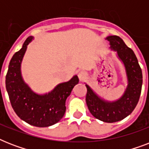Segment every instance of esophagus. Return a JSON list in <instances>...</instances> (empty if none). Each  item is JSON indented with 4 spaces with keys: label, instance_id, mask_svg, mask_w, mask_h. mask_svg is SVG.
I'll return each instance as SVG.
<instances>
[{
    "label": "esophagus",
    "instance_id": "obj_1",
    "mask_svg": "<svg viewBox=\"0 0 149 149\" xmlns=\"http://www.w3.org/2000/svg\"><path fill=\"white\" fill-rule=\"evenodd\" d=\"M78 77H79V79L80 81H84V79H86V78L87 77V74L86 73V72H84V71H80L78 73Z\"/></svg>",
    "mask_w": 149,
    "mask_h": 149
}]
</instances>
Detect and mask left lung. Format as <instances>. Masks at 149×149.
<instances>
[{"instance_id": "obj_1", "label": "left lung", "mask_w": 149, "mask_h": 149, "mask_svg": "<svg viewBox=\"0 0 149 149\" xmlns=\"http://www.w3.org/2000/svg\"><path fill=\"white\" fill-rule=\"evenodd\" d=\"M111 48L118 52L119 58L125 64L128 86L125 94L115 102L104 101L100 99L88 85L86 102L91 114L104 122L113 123L122 120L134 111L140 98L142 86V72L134 52L125 45L118 36H108Z\"/></svg>"}]
</instances>
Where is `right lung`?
<instances>
[{
  "label": "right lung",
  "mask_w": 149,
  "mask_h": 149,
  "mask_svg": "<svg viewBox=\"0 0 149 149\" xmlns=\"http://www.w3.org/2000/svg\"><path fill=\"white\" fill-rule=\"evenodd\" d=\"M32 39L29 37L21 49L15 52L9 63L6 75V89L14 111L22 120L36 127H49L58 122L65 112V100L78 84L75 76L70 81L58 84L49 94L38 95L24 84L21 76V63L27 45Z\"/></svg>",
  "instance_id": "obj_1"
}]
</instances>
